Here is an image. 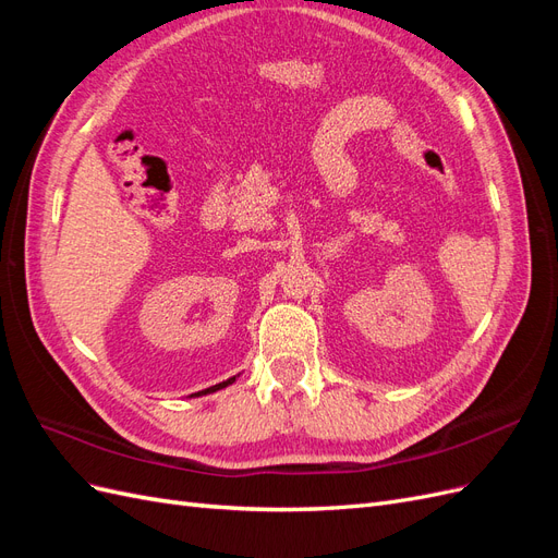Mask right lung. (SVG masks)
<instances>
[{"label":"right lung","mask_w":558,"mask_h":558,"mask_svg":"<svg viewBox=\"0 0 558 558\" xmlns=\"http://www.w3.org/2000/svg\"><path fill=\"white\" fill-rule=\"evenodd\" d=\"M234 381V377L232 379H228V381H221V384H216V386H211V388H205V391H199V393H195V396H202V393H211V391H218V388H223V386H228V384H232Z\"/></svg>","instance_id":"right-lung-1"}]
</instances>
